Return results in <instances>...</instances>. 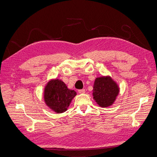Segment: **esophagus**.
<instances>
[{
  "label": "esophagus",
  "mask_w": 157,
  "mask_h": 157,
  "mask_svg": "<svg viewBox=\"0 0 157 157\" xmlns=\"http://www.w3.org/2000/svg\"><path fill=\"white\" fill-rule=\"evenodd\" d=\"M84 92H85V90H84V89L78 90V93H79V94H84Z\"/></svg>",
  "instance_id": "esophagus-1"
}]
</instances>
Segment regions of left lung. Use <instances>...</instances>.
<instances>
[{
  "instance_id": "obj_1",
  "label": "left lung",
  "mask_w": 157,
  "mask_h": 157,
  "mask_svg": "<svg viewBox=\"0 0 157 157\" xmlns=\"http://www.w3.org/2000/svg\"><path fill=\"white\" fill-rule=\"evenodd\" d=\"M93 88L94 98L101 107L111 106L119 92L117 84L110 77L97 78Z\"/></svg>"
}]
</instances>
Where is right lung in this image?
I'll use <instances>...</instances> for the list:
<instances>
[{"mask_svg":"<svg viewBox=\"0 0 157 157\" xmlns=\"http://www.w3.org/2000/svg\"><path fill=\"white\" fill-rule=\"evenodd\" d=\"M74 90H70L61 80H51L44 90V100L46 105L58 113L67 110L73 98L76 96Z\"/></svg>","mask_w":157,"mask_h":157,"instance_id":"right-lung-1","label":"right lung"}]
</instances>
